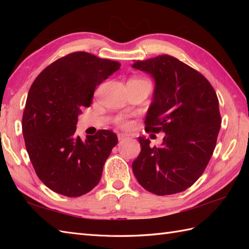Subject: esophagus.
Here are the masks:
<instances>
[{"mask_svg":"<svg viewBox=\"0 0 249 249\" xmlns=\"http://www.w3.org/2000/svg\"><path fill=\"white\" fill-rule=\"evenodd\" d=\"M118 138H119V140L120 141H123V140H126V139H128V137L126 136V135H124V134H119V136H118Z\"/></svg>","mask_w":249,"mask_h":249,"instance_id":"34e87169","label":"esophagus"}]
</instances>
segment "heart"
<instances>
[{"mask_svg": "<svg viewBox=\"0 0 249 249\" xmlns=\"http://www.w3.org/2000/svg\"><path fill=\"white\" fill-rule=\"evenodd\" d=\"M118 123H119L120 126H122V127H128V126H129V122L126 121V120L123 119V118H120V119L118 120Z\"/></svg>", "mask_w": 249, "mask_h": 249, "instance_id": "heart-1", "label": "heart"}]
</instances>
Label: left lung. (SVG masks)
<instances>
[{
  "label": "left lung",
  "mask_w": 249,
  "mask_h": 249,
  "mask_svg": "<svg viewBox=\"0 0 249 249\" xmlns=\"http://www.w3.org/2000/svg\"><path fill=\"white\" fill-rule=\"evenodd\" d=\"M131 67L155 81L145 129L166 134L160 147L139 137L135 177L158 196L184 192L201 177L214 152L221 124L217 95L200 72L171 55L135 61Z\"/></svg>",
  "instance_id": "1"
}]
</instances>
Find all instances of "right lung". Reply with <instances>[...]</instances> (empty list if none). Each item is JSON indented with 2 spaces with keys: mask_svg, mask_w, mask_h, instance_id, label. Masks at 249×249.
Wrapping results in <instances>:
<instances>
[{
  "mask_svg": "<svg viewBox=\"0 0 249 249\" xmlns=\"http://www.w3.org/2000/svg\"><path fill=\"white\" fill-rule=\"evenodd\" d=\"M120 67L116 61L73 52L46 67L32 84L22 118L25 147L37 177L53 192L80 197L102 178L118 137L102 129L83 141L76 125L96 87Z\"/></svg>",
  "mask_w": 249,
  "mask_h": 249,
  "instance_id": "obj_1",
  "label": "right lung"
}]
</instances>
